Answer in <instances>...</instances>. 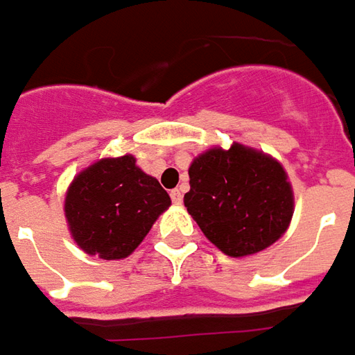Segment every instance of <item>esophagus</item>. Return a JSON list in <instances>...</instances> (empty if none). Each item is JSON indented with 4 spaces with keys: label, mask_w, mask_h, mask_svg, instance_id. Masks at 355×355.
Masks as SVG:
<instances>
[{
    "label": "esophagus",
    "mask_w": 355,
    "mask_h": 355,
    "mask_svg": "<svg viewBox=\"0 0 355 355\" xmlns=\"http://www.w3.org/2000/svg\"><path fill=\"white\" fill-rule=\"evenodd\" d=\"M171 198H173V202H175V204H182V190H180V188L171 190Z\"/></svg>",
    "instance_id": "1"
}]
</instances>
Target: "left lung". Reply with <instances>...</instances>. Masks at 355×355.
Listing matches in <instances>:
<instances>
[{"label": "left lung", "mask_w": 355, "mask_h": 355, "mask_svg": "<svg viewBox=\"0 0 355 355\" xmlns=\"http://www.w3.org/2000/svg\"><path fill=\"white\" fill-rule=\"evenodd\" d=\"M184 206L209 243L233 259L266 250L288 231L295 198L278 159L233 141L209 147L188 167Z\"/></svg>", "instance_id": "left-lung-1"}]
</instances>
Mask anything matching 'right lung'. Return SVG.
Here are the masks:
<instances>
[{"label": "right lung", "mask_w": 355, "mask_h": 355, "mask_svg": "<svg viewBox=\"0 0 355 355\" xmlns=\"http://www.w3.org/2000/svg\"><path fill=\"white\" fill-rule=\"evenodd\" d=\"M171 198L134 155L103 157L79 171L64 200L69 235L83 252L103 260L130 257Z\"/></svg>", "instance_id": "1"}]
</instances>
